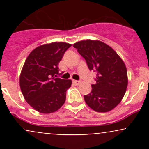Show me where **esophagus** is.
I'll list each match as a JSON object with an SVG mask.
<instances>
[{
    "mask_svg": "<svg viewBox=\"0 0 149 149\" xmlns=\"http://www.w3.org/2000/svg\"><path fill=\"white\" fill-rule=\"evenodd\" d=\"M73 83L75 85H78L81 83V81L80 80H73Z\"/></svg>",
    "mask_w": 149,
    "mask_h": 149,
    "instance_id": "34e87169",
    "label": "esophagus"
}]
</instances>
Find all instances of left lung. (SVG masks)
<instances>
[{
  "instance_id": "1",
  "label": "left lung",
  "mask_w": 149,
  "mask_h": 149,
  "mask_svg": "<svg viewBox=\"0 0 149 149\" xmlns=\"http://www.w3.org/2000/svg\"><path fill=\"white\" fill-rule=\"evenodd\" d=\"M73 47L85 59L89 69L96 72V83L84 96L86 104L97 112L112 110L123 98L127 87L123 61L110 46L100 40H82Z\"/></svg>"
}]
</instances>
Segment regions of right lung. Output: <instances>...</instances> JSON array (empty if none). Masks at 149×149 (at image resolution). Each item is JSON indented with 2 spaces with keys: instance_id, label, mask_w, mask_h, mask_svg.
Returning <instances> with one entry per match:
<instances>
[{
  "instance_id": "right-lung-1",
  "label": "right lung",
  "mask_w": 149,
  "mask_h": 149,
  "mask_svg": "<svg viewBox=\"0 0 149 149\" xmlns=\"http://www.w3.org/2000/svg\"><path fill=\"white\" fill-rule=\"evenodd\" d=\"M66 42H52L34 49L26 59L19 77V85L25 100L42 113L60 109L66 100L71 80L57 78L58 64L71 47Z\"/></svg>"
}]
</instances>
